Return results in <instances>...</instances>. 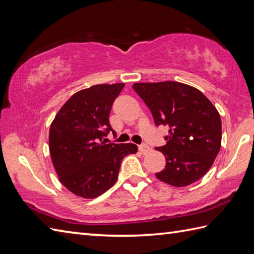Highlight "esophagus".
I'll return each mask as SVG.
<instances>
[{
  "label": "esophagus",
  "instance_id": "34e87169",
  "mask_svg": "<svg viewBox=\"0 0 254 254\" xmlns=\"http://www.w3.org/2000/svg\"><path fill=\"white\" fill-rule=\"evenodd\" d=\"M138 149L142 154H145V153H147L150 148H149V146H147L146 144H142V145H139V146H138Z\"/></svg>",
  "mask_w": 254,
  "mask_h": 254
}]
</instances>
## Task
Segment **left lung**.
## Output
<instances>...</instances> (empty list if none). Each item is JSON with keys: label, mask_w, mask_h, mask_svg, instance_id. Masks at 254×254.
<instances>
[{"label": "left lung", "mask_w": 254, "mask_h": 254, "mask_svg": "<svg viewBox=\"0 0 254 254\" xmlns=\"http://www.w3.org/2000/svg\"><path fill=\"white\" fill-rule=\"evenodd\" d=\"M133 89L152 112L156 126H168L165 169L155 176L172 187H187L206 174L222 145L216 108L198 89L172 82L135 83Z\"/></svg>", "instance_id": "left-lung-1"}]
</instances>
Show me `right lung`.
<instances>
[{"instance_id": "1", "label": "right lung", "mask_w": 254, "mask_h": 254, "mask_svg": "<svg viewBox=\"0 0 254 254\" xmlns=\"http://www.w3.org/2000/svg\"><path fill=\"white\" fill-rule=\"evenodd\" d=\"M123 83L94 85L75 93L52 121L49 148L59 180L73 194L95 198L115 185L121 161L135 144H106L109 115Z\"/></svg>"}]
</instances>
